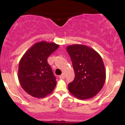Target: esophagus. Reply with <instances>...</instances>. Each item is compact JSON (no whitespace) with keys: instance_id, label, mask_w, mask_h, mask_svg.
I'll use <instances>...</instances> for the list:
<instances>
[{"instance_id":"34e87169","label":"esophagus","mask_w":125,"mask_h":125,"mask_svg":"<svg viewBox=\"0 0 125 125\" xmlns=\"http://www.w3.org/2000/svg\"><path fill=\"white\" fill-rule=\"evenodd\" d=\"M59 78L61 79H64V74L63 73L61 75L59 76Z\"/></svg>"}]
</instances>
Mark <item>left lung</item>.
<instances>
[{
  "label": "left lung",
  "mask_w": 125,
  "mask_h": 125,
  "mask_svg": "<svg viewBox=\"0 0 125 125\" xmlns=\"http://www.w3.org/2000/svg\"><path fill=\"white\" fill-rule=\"evenodd\" d=\"M74 71V79L68 84L69 91L80 100L92 98L101 90L106 81L102 59L94 49L74 44L66 47Z\"/></svg>",
  "instance_id": "left-lung-1"
}]
</instances>
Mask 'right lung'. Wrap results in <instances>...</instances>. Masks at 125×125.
I'll return each instance as SVG.
<instances>
[{
  "label": "right lung",
  "instance_id": "obj_1",
  "mask_svg": "<svg viewBox=\"0 0 125 125\" xmlns=\"http://www.w3.org/2000/svg\"><path fill=\"white\" fill-rule=\"evenodd\" d=\"M59 45L54 42L35 43L25 52L19 62L18 79L27 94L36 98H43L52 94L56 85L48 58Z\"/></svg>",
  "mask_w": 125,
  "mask_h": 125
}]
</instances>
